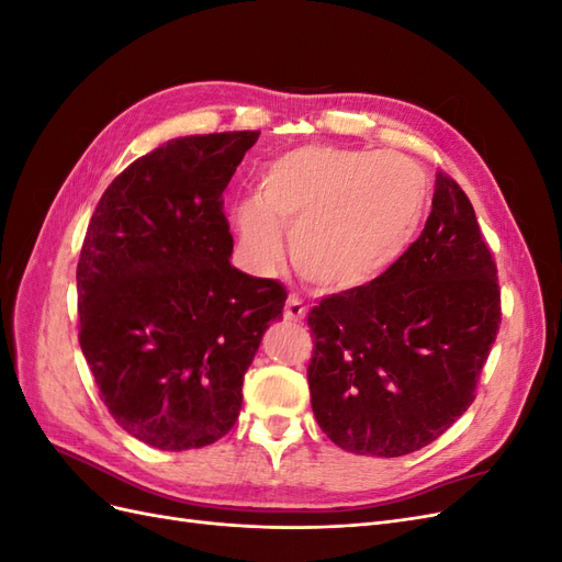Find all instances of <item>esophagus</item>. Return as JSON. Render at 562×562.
I'll return each instance as SVG.
<instances>
[{"label": "esophagus", "instance_id": "34e87169", "mask_svg": "<svg viewBox=\"0 0 562 562\" xmlns=\"http://www.w3.org/2000/svg\"><path fill=\"white\" fill-rule=\"evenodd\" d=\"M304 314H307V307H304L300 297L291 295V297L285 300V307H283V316H285V321H302V318H304Z\"/></svg>", "mask_w": 562, "mask_h": 562}]
</instances>
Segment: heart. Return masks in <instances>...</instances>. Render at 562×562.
<instances>
[{"mask_svg":"<svg viewBox=\"0 0 562 562\" xmlns=\"http://www.w3.org/2000/svg\"><path fill=\"white\" fill-rule=\"evenodd\" d=\"M429 184L403 155L304 145L269 161L258 194L229 206L246 260L271 269L291 232V258L304 281L326 293L368 285L411 246Z\"/></svg>","mask_w":562,"mask_h":562,"instance_id":"b5f03b06","label":"heart"}]
</instances>
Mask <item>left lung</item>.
Segmentation results:
<instances>
[{
	"instance_id": "obj_1",
	"label": "left lung",
	"mask_w": 562,
	"mask_h": 562,
	"mask_svg": "<svg viewBox=\"0 0 562 562\" xmlns=\"http://www.w3.org/2000/svg\"><path fill=\"white\" fill-rule=\"evenodd\" d=\"M312 411L337 448L401 457L473 403L502 310L497 267L469 196L436 176L419 239L368 285L310 312Z\"/></svg>"
}]
</instances>
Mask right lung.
<instances>
[{
    "label": "right lung",
    "mask_w": 562,
    "mask_h": 562,
    "mask_svg": "<svg viewBox=\"0 0 562 562\" xmlns=\"http://www.w3.org/2000/svg\"><path fill=\"white\" fill-rule=\"evenodd\" d=\"M260 131L187 135L98 201L77 265L79 345L119 427L159 450L215 443L285 291L236 269L223 192Z\"/></svg>",
    "instance_id": "right-lung-1"
}]
</instances>
